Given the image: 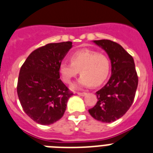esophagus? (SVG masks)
Listing matches in <instances>:
<instances>
[{"mask_svg":"<svg viewBox=\"0 0 153 153\" xmlns=\"http://www.w3.org/2000/svg\"><path fill=\"white\" fill-rule=\"evenodd\" d=\"M77 94L79 96H85L86 93H85V92H77Z\"/></svg>","mask_w":153,"mask_h":153,"instance_id":"obj_1","label":"esophagus"}]
</instances>
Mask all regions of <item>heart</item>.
Here are the masks:
<instances>
[{
	"mask_svg": "<svg viewBox=\"0 0 153 153\" xmlns=\"http://www.w3.org/2000/svg\"><path fill=\"white\" fill-rule=\"evenodd\" d=\"M82 76L74 88L100 86L107 79L110 71V61L103 53L82 48L72 53L71 62H62L59 72L63 82L71 84L79 74Z\"/></svg>",
	"mask_w": 153,
	"mask_h": 153,
	"instance_id": "b5f03b06",
	"label": "heart"
}]
</instances>
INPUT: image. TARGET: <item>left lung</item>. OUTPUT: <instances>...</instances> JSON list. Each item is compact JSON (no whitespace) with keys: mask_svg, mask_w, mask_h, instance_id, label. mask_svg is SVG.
Here are the masks:
<instances>
[{"mask_svg":"<svg viewBox=\"0 0 153 153\" xmlns=\"http://www.w3.org/2000/svg\"><path fill=\"white\" fill-rule=\"evenodd\" d=\"M108 54L111 77L96 92L98 102L89 113L98 121L110 123L123 116L133 104L138 85L133 58L122 47L109 39L94 40Z\"/></svg>","mask_w":153,"mask_h":153,"instance_id":"obj_1","label":"left lung"}]
</instances>
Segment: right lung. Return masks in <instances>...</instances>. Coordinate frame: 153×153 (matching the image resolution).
Here are the masks:
<instances>
[{
	"instance_id": "add662e5",
	"label": "right lung",
	"mask_w": 153,
	"mask_h": 153,
	"mask_svg": "<svg viewBox=\"0 0 153 153\" xmlns=\"http://www.w3.org/2000/svg\"><path fill=\"white\" fill-rule=\"evenodd\" d=\"M72 48L70 41L46 44L32 51L20 68L17 94L24 111L40 125H51L65 113L73 94L60 79L59 67Z\"/></svg>"
}]
</instances>
